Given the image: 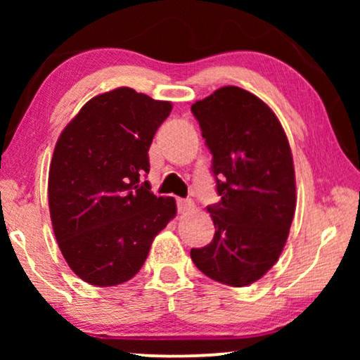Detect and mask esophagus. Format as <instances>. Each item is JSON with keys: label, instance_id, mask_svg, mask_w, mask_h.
<instances>
[{"label": "esophagus", "instance_id": "1", "mask_svg": "<svg viewBox=\"0 0 360 360\" xmlns=\"http://www.w3.org/2000/svg\"><path fill=\"white\" fill-rule=\"evenodd\" d=\"M191 208H193V201L191 200H176V210H179L180 214L188 213Z\"/></svg>", "mask_w": 360, "mask_h": 360}]
</instances>
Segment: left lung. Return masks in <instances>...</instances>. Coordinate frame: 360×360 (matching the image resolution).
I'll use <instances>...</instances> for the list:
<instances>
[{
    "mask_svg": "<svg viewBox=\"0 0 360 360\" xmlns=\"http://www.w3.org/2000/svg\"><path fill=\"white\" fill-rule=\"evenodd\" d=\"M191 112L221 196L208 206L214 238L191 249V260L216 282L245 287L272 269L287 243L297 206L292 150L274 111L239 86L219 88Z\"/></svg>",
    "mask_w": 360,
    "mask_h": 360,
    "instance_id": "left-lung-1",
    "label": "left lung"
}]
</instances>
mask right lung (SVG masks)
I'll use <instances>...</instances> for the list:
<instances>
[{
  "mask_svg": "<svg viewBox=\"0 0 360 360\" xmlns=\"http://www.w3.org/2000/svg\"><path fill=\"white\" fill-rule=\"evenodd\" d=\"M172 103L122 86L91 98L58 137L49 169L53 233L68 267L86 283L115 287L144 265L176 213L157 196L149 147Z\"/></svg>",
  "mask_w": 360,
  "mask_h": 360,
  "instance_id": "right-lung-1",
  "label": "right lung"
}]
</instances>
